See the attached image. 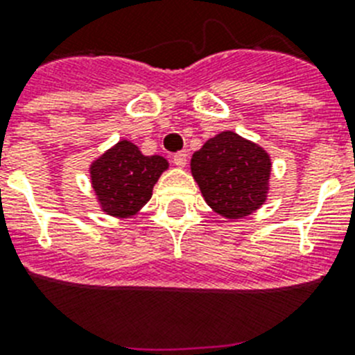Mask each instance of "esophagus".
I'll return each mask as SVG.
<instances>
[{"label":"esophagus","instance_id":"esophagus-1","mask_svg":"<svg viewBox=\"0 0 355 355\" xmlns=\"http://www.w3.org/2000/svg\"><path fill=\"white\" fill-rule=\"evenodd\" d=\"M174 165L175 167H181L183 168L184 165H187V162H188V155H187V150H181V153H175L174 155Z\"/></svg>","mask_w":355,"mask_h":355}]
</instances>
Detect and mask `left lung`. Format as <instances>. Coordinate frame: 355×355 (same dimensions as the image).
I'll return each instance as SVG.
<instances>
[{
    "label": "left lung",
    "mask_w": 355,
    "mask_h": 355,
    "mask_svg": "<svg viewBox=\"0 0 355 355\" xmlns=\"http://www.w3.org/2000/svg\"><path fill=\"white\" fill-rule=\"evenodd\" d=\"M192 175L206 205L229 220L261 208L270 190V155L234 131H222L196 150Z\"/></svg>",
    "instance_id": "left-lung-1"
}]
</instances>
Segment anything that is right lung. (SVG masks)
I'll use <instances>...</instances> for the list:
<instances>
[{
  "mask_svg": "<svg viewBox=\"0 0 355 355\" xmlns=\"http://www.w3.org/2000/svg\"><path fill=\"white\" fill-rule=\"evenodd\" d=\"M167 168L163 156H146L130 140H119L90 163L97 205L106 215L131 218L153 197V188Z\"/></svg>",
  "mask_w": 355,
  "mask_h": 355,
  "instance_id": "obj_1",
  "label": "right lung"
}]
</instances>
